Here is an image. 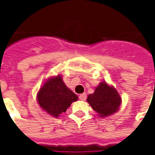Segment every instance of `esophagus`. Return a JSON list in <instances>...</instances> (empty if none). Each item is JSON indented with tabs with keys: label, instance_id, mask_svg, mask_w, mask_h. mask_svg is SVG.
Instances as JSON below:
<instances>
[{
	"label": "esophagus",
	"instance_id": "1",
	"mask_svg": "<svg viewBox=\"0 0 155 155\" xmlns=\"http://www.w3.org/2000/svg\"><path fill=\"white\" fill-rule=\"evenodd\" d=\"M86 98H87L86 94H80V96H79V99H80L81 101H85V100H86Z\"/></svg>",
	"mask_w": 155,
	"mask_h": 155
}]
</instances>
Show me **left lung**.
<instances>
[{"instance_id": "left-lung-1", "label": "left lung", "mask_w": 155, "mask_h": 155, "mask_svg": "<svg viewBox=\"0 0 155 155\" xmlns=\"http://www.w3.org/2000/svg\"><path fill=\"white\" fill-rule=\"evenodd\" d=\"M88 103L101 117H106L115 113L121 104V98L114 87L101 82L95 88L94 94H89Z\"/></svg>"}]
</instances>
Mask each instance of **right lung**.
Here are the masks:
<instances>
[{
  "label": "right lung",
  "mask_w": 155,
  "mask_h": 155,
  "mask_svg": "<svg viewBox=\"0 0 155 155\" xmlns=\"http://www.w3.org/2000/svg\"><path fill=\"white\" fill-rule=\"evenodd\" d=\"M77 100V95L66 87L60 74L48 80L37 94L40 106L55 117L65 112L72 102Z\"/></svg>",
  "instance_id": "obj_1"
}]
</instances>
